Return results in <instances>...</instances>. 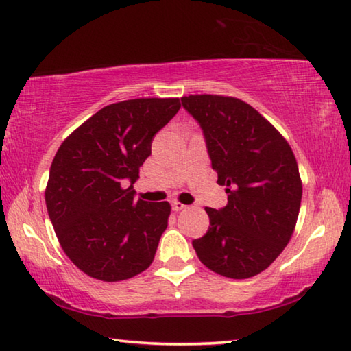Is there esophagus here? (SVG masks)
Here are the masks:
<instances>
[{"mask_svg": "<svg viewBox=\"0 0 351 351\" xmlns=\"http://www.w3.org/2000/svg\"><path fill=\"white\" fill-rule=\"evenodd\" d=\"M187 206H184L182 203H180V201H173V203H171V209H173L175 212H180V210H184L186 209Z\"/></svg>", "mask_w": 351, "mask_h": 351, "instance_id": "34e87169", "label": "esophagus"}]
</instances>
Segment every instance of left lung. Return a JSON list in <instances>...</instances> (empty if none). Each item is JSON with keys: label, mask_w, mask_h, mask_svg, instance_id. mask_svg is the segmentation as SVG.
Listing matches in <instances>:
<instances>
[{"label": "left lung", "mask_w": 351, "mask_h": 351, "mask_svg": "<svg viewBox=\"0 0 351 351\" xmlns=\"http://www.w3.org/2000/svg\"><path fill=\"white\" fill-rule=\"evenodd\" d=\"M204 133L212 169L226 187L223 209L206 207L209 230L193 240L201 263L219 276L260 274L288 245L302 201V181L287 139L240 99L181 97Z\"/></svg>", "instance_id": "8db88e82"}]
</instances>
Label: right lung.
Wrapping results in <instances>:
<instances>
[{"label": "right lung", "instance_id": "right-lung-1", "mask_svg": "<svg viewBox=\"0 0 351 351\" xmlns=\"http://www.w3.org/2000/svg\"><path fill=\"white\" fill-rule=\"evenodd\" d=\"M180 108V99L111 104L57 150L45 192L47 213L64 254L90 277L121 282L152 265L170 204L136 201L133 184L154 134Z\"/></svg>", "mask_w": 351, "mask_h": 351}]
</instances>
